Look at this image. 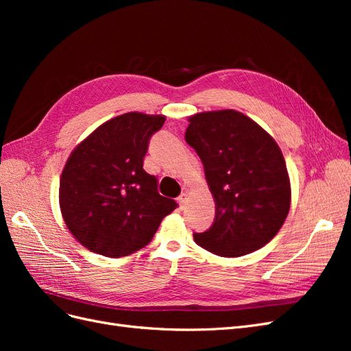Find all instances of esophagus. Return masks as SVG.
<instances>
[{"mask_svg": "<svg viewBox=\"0 0 351 351\" xmlns=\"http://www.w3.org/2000/svg\"><path fill=\"white\" fill-rule=\"evenodd\" d=\"M186 200H187V195L186 193H182L178 197H177V202H178V205H180V208H184V205H186Z\"/></svg>", "mask_w": 351, "mask_h": 351, "instance_id": "esophagus-1", "label": "esophagus"}]
</instances>
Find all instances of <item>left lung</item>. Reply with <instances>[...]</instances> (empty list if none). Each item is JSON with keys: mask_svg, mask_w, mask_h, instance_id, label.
<instances>
[{"mask_svg": "<svg viewBox=\"0 0 351 351\" xmlns=\"http://www.w3.org/2000/svg\"><path fill=\"white\" fill-rule=\"evenodd\" d=\"M186 142L205 168L217 204L214 224L193 232L196 244L226 258L265 246L290 210V180L278 145L261 125L234 110L189 119Z\"/></svg>", "mask_w": 351, "mask_h": 351, "instance_id": "1", "label": "left lung"}]
</instances>
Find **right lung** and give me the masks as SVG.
<instances>
[{
    "label": "right lung",
    "mask_w": 351,
    "mask_h": 351,
    "mask_svg": "<svg viewBox=\"0 0 351 351\" xmlns=\"http://www.w3.org/2000/svg\"><path fill=\"white\" fill-rule=\"evenodd\" d=\"M162 115L127 112L104 123L69 158L60 180V206L71 234L89 250L121 258L145 247L164 217L178 206L158 193L143 169Z\"/></svg>",
    "instance_id": "1"
}]
</instances>
